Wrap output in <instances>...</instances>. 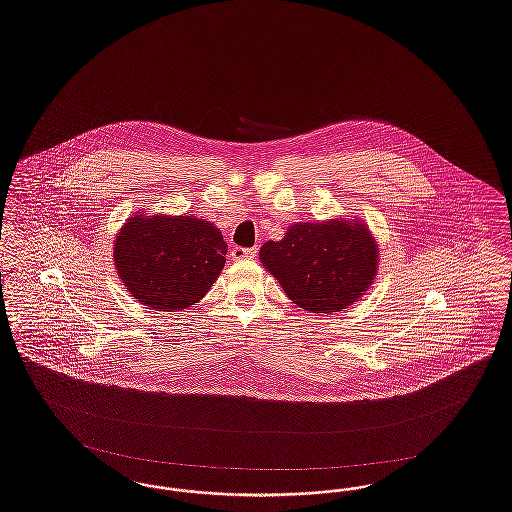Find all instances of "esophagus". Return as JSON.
<instances>
[{
    "label": "esophagus",
    "instance_id": "1",
    "mask_svg": "<svg viewBox=\"0 0 512 512\" xmlns=\"http://www.w3.org/2000/svg\"><path fill=\"white\" fill-rule=\"evenodd\" d=\"M257 255V247H238L234 246L230 249V257L234 261H242V259H253Z\"/></svg>",
    "mask_w": 512,
    "mask_h": 512
}]
</instances>
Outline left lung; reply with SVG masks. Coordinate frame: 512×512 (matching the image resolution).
Returning a JSON list of instances; mask_svg holds the SVG:
<instances>
[{
  "mask_svg": "<svg viewBox=\"0 0 512 512\" xmlns=\"http://www.w3.org/2000/svg\"><path fill=\"white\" fill-rule=\"evenodd\" d=\"M261 265L287 297L308 312H339L366 295L379 270V244L358 217L295 223L266 242Z\"/></svg>",
  "mask_w": 512,
  "mask_h": 512,
  "instance_id": "8db88e82",
  "label": "left lung"
}]
</instances>
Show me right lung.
I'll return each instance as SVG.
<instances>
[{"instance_id": "right-lung-1", "label": "right lung", "mask_w": 512, "mask_h": 512, "mask_svg": "<svg viewBox=\"0 0 512 512\" xmlns=\"http://www.w3.org/2000/svg\"><path fill=\"white\" fill-rule=\"evenodd\" d=\"M225 255L221 230L192 215L137 211L114 240L122 286L144 307L164 312L204 299L223 272Z\"/></svg>"}]
</instances>
